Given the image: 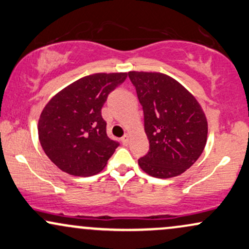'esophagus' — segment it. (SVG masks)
I'll return each mask as SVG.
<instances>
[{"label": "esophagus", "mask_w": 249, "mask_h": 249, "mask_svg": "<svg viewBox=\"0 0 249 249\" xmlns=\"http://www.w3.org/2000/svg\"><path fill=\"white\" fill-rule=\"evenodd\" d=\"M122 142L124 143V145H127V143L130 142V134H128V133L124 134V136H123V138H122Z\"/></svg>", "instance_id": "esophagus-1"}]
</instances>
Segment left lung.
<instances>
[{
	"label": "left lung",
	"mask_w": 249,
	"mask_h": 249,
	"mask_svg": "<svg viewBox=\"0 0 249 249\" xmlns=\"http://www.w3.org/2000/svg\"><path fill=\"white\" fill-rule=\"evenodd\" d=\"M143 109L147 155L138 164L148 175L170 178L196 162L208 140V119L196 97L159 71H128Z\"/></svg>",
	"instance_id": "left-lung-1"
}]
</instances>
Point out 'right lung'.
Listing matches in <instances>:
<instances>
[{"mask_svg":"<svg viewBox=\"0 0 249 249\" xmlns=\"http://www.w3.org/2000/svg\"><path fill=\"white\" fill-rule=\"evenodd\" d=\"M127 73H96L74 81L53 96L38 121L45 154L62 172L91 176L107 166L118 147L107 134L102 107Z\"/></svg>","mask_w":249,"mask_h":249,"instance_id":"add662e5","label":"right lung"}]
</instances>
